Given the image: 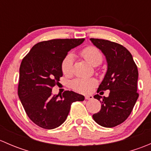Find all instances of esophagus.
<instances>
[{
	"mask_svg": "<svg viewBox=\"0 0 151 151\" xmlns=\"http://www.w3.org/2000/svg\"><path fill=\"white\" fill-rule=\"evenodd\" d=\"M93 99V96L91 95H88V96H85V99H87V100H92Z\"/></svg>",
	"mask_w": 151,
	"mask_h": 151,
	"instance_id": "1",
	"label": "esophagus"
}]
</instances>
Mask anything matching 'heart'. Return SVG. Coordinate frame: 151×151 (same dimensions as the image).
<instances>
[{
	"label": "heart",
	"instance_id": "1",
	"mask_svg": "<svg viewBox=\"0 0 151 151\" xmlns=\"http://www.w3.org/2000/svg\"><path fill=\"white\" fill-rule=\"evenodd\" d=\"M82 57L88 63L93 66L99 65L102 61V54L95 47L90 46L85 47L80 52ZM62 71L65 75H71L73 72V57L68 55L61 63ZM97 85V80L94 78H78L71 83V86L78 92L87 93L92 91Z\"/></svg>",
	"mask_w": 151,
	"mask_h": 151
}]
</instances>
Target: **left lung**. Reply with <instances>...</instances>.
Wrapping results in <instances>:
<instances>
[{"label": "left lung", "mask_w": 151, "mask_h": 151, "mask_svg": "<svg viewBox=\"0 0 151 151\" xmlns=\"http://www.w3.org/2000/svg\"><path fill=\"white\" fill-rule=\"evenodd\" d=\"M90 40L102 52L107 63L106 74L97 93L110 91L108 97L94 96L101 102V108L93 115V118L100 126L115 127L127 119L139 97L137 67L132 54L122 45L104 39Z\"/></svg>", "instance_id": "obj_1"}]
</instances>
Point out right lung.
<instances>
[{
    "label": "right lung",
    "mask_w": 151,
    "mask_h": 151,
    "mask_svg": "<svg viewBox=\"0 0 151 151\" xmlns=\"http://www.w3.org/2000/svg\"><path fill=\"white\" fill-rule=\"evenodd\" d=\"M85 39H52L36 44L22 60L18 96L25 112L37 126L47 129L60 126L66 120L71 104L84 101V96L66 91L52 95V88L63 76L61 63L71 49Z\"/></svg>",
    "instance_id": "1"
}]
</instances>
